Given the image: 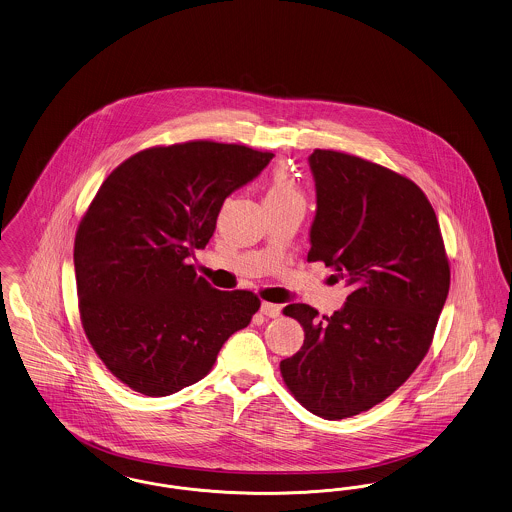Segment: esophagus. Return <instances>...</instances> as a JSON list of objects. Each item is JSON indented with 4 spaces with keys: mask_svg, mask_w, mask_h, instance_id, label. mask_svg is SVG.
<instances>
[{
    "mask_svg": "<svg viewBox=\"0 0 512 512\" xmlns=\"http://www.w3.org/2000/svg\"><path fill=\"white\" fill-rule=\"evenodd\" d=\"M260 312L267 315V317H279L281 315V306H277V304H269V302H262V308H260Z\"/></svg>",
    "mask_w": 512,
    "mask_h": 512,
    "instance_id": "esophagus-1",
    "label": "esophagus"
}]
</instances>
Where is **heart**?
Returning a JSON list of instances; mask_svg holds the SVG:
<instances>
[{"label": "heart", "instance_id": "b5f03b06", "mask_svg": "<svg viewBox=\"0 0 512 512\" xmlns=\"http://www.w3.org/2000/svg\"><path fill=\"white\" fill-rule=\"evenodd\" d=\"M302 200V193L294 178L285 168H277L267 181L266 202H290Z\"/></svg>", "mask_w": 512, "mask_h": 512}]
</instances>
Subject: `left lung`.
Listing matches in <instances>:
<instances>
[{
    "label": "left lung",
    "instance_id": "8db88e82",
    "mask_svg": "<svg viewBox=\"0 0 512 512\" xmlns=\"http://www.w3.org/2000/svg\"><path fill=\"white\" fill-rule=\"evenodd\" d=\"M310 262L333 267L350 294L331 317L308 304L283 313L304 346L281 361L292 396L313 415H359L396 392L426 356L449 292L440 225L423 191L359 156L315 149Z\"/></svg>",
    "mask_w": 512,
    "mask_h": 512
}]
</instances>
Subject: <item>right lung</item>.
<instances>
[{"label":"right lung","instance_id":"right-lung-1","mask_svg":"<svg viewBox=\"0 0 512 512\" xmlns=\"http://www.w3.org/2000/svg\"><path fill=\"white\" fill-rule=\"evenodd\" d=\"M273 153L214 141L153 147L103 181L74 241L80 317L95 354L145 396L204 377L260 300L223 292L187 260L214 235L223 200Z\"/></svg>","mask_w":512,"mask_h":512}]
</instances>
